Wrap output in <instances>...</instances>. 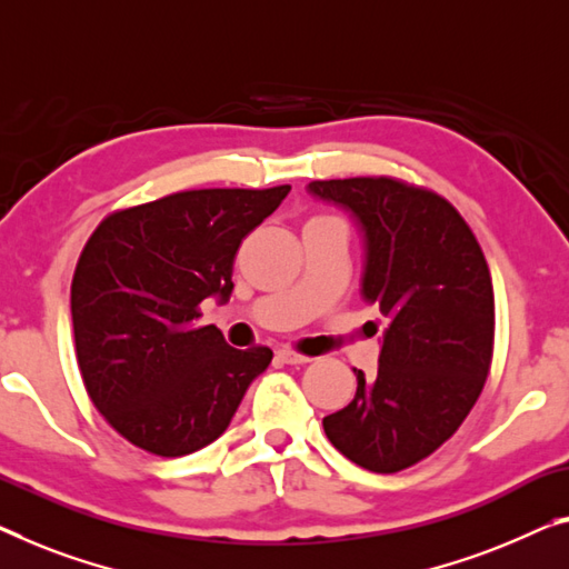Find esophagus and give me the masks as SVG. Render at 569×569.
I'll list each match as a JSON object with an SVG mask.
<instances>
[{"label": "esophagus", "mask_w": 569, "mask_h": 569, "mask_svg": "<svg viewBox=\"0 0 569 569\" xmlns=\"http://www.w3.org/2000/svg\"><path fill=\"white\" fill-rule=\"evenodd\" d=\"M276 358L278 362H283V366H307V362H311V358H307V355H299L293 350H278Z\"/></svg>", "instance_id": "obj_1"}]
</instances>
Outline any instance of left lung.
<instances>
[{"label": "left lung", "mask_w": 569, "mask_h": 569, "mask_svg": "<svg viewBox=\"0 0 569 569\" xmlns=\"http://www.w3.org/2000/svg\"><path fill=\"white\" fill-rule=\"evenodd\" d=\"M313 199L350 214L362 240L360 296L386 321L378 376L325 417L339 452L398 472L455 435L486 386L496 303L488 262L447 199L396 178L311 181ZM378 332V327H376Z\"/></svg>", "instance_id": "left-lung-1"}]
</instances>
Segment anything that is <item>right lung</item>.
<instances>
[{
	"mask_svg": "<svg viewBox=\"0 0 569 569\" xmlns=\"http://www.w3.org/2000/svg\"><path fill=\"white\" fill-rule=\"evenodd\" d=\"M291 186L201 189L114 211L83 248L71 283L76 360L91 401L134 447L181 457L230 427L268 347L234 350L199 303L232 296L244 237Z\"/></svg>",
	"mask_w": 569,
	"mask_h": 569,
	"instance_id": "add662e5",
	"label": "right lung"
}]
</instances>
